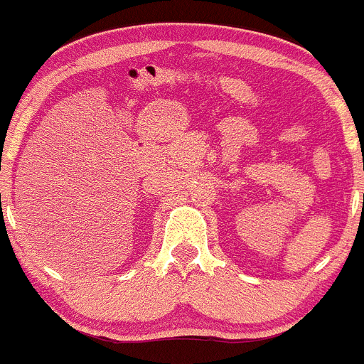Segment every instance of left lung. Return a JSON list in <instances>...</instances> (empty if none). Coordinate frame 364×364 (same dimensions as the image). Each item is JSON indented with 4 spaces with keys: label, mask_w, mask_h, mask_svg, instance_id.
<instances>
[{
    "label": "left lung",
    "mask_w": 364,
    "mask_h": 364,
    "mask_svg": "<svg viewBox=\"0 0 364 364\" xmlns=\"http://www.w3.org/2000/svg\"><path fill=\"white\" fill-rule=\"evenodd\" d=\"M363 201H364V198H363Z\"/></svg>",
    "instance_id": "8db88e82"
}]
</instances>
